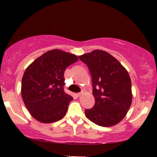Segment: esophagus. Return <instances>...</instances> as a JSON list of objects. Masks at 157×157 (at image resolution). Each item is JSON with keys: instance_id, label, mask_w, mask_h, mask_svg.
Wrapping results in <instances>:
<instances>
[{"instance_id": "esophagus-1", "label": "esophagus", "mask_w": 157, "mask_h": 157, "mask_svg": "<svg viewBox=\"0 0 157 157\" xmlns=\"http://www.w3.org/2000/svg\"><path fill=\"white\" fill-rule=\"evenodd\" d=\"M82 94V92H80V93H77L76 94V95H77V97H80V96H81V95Z\"/></svg>"}]
</instances>
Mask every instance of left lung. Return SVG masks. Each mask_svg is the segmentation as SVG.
<instances>
[{
  "label": "left lung",
  "instance_id": "1",
  "mask_svg": "<svg viewBox=\"0 0 157 157\" xmlns=\"http://www.w3.org/2000/svg\"><path fill=\"white\" fill-rule=\"evenodd\" d=\"M89 67L95 98L93 108L85 110L86 117L103 127L117 124L125 117L132 102L128 72L115 57L102 50L79 56Z\"/></svg>",
  "mask_w": 157,
  "mask_h": 157
}]
</instances>
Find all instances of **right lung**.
<instances>
[{
	"instance_id": "right-lung-1",
	"label": "right lung",
	"mask_w": 157,
	"mask_h": 157,
	"mask_svg": "<svg viewBox=\"0 0 157 157\" xmlns=\"http://www.w3.org/2000/svg\"><path fill=\"white\" fill-rule=\"evenodd\" d=\"M77 60L73 54L53 49L27 67L22 78L21 94L26 109L37 121L52 123L65 116L73 98L64 91V72Z\"/></svg>"
}]
</instances>
